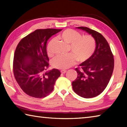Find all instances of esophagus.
<instances>
[{"label":"esophagus","mask_w":127,"mask_h":127,"mask_svg":"<svg viewBox=\"0 0 127 127\" xmlns=\"http://www.w3.org/2000/svg\"><path fill=\"white\" fill-rule=\"evenodd\" d=\"M66 72V70H64V69L61 70V72L62 73V74H64V73H65Z\"/></svg>","instance_id":"esophagus-1"}]
</instances>
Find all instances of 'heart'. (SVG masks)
Returning <instances> with one entry per match:
<instances>
[{
	"label": "heart",
	"mask_w": 127,
	"mask_h": 127,
	"mask_svg": "<svg viewBox=\"0 0 127 127\" xmlns=\"http://www.w3.org/2000/svg\"><path fill=\"white\" fill-rule=\"evenodd\" d=\"M66 44H69V50L72 53L59 54L53 59L52 65L58 69H67L73 65L76 59L79 62L87 61L93 54L96 48L95 38L90 35L81 36V33L75 30H64L58 36ZM53 41H51V42ZM48 50L51 54L50 44Z\"/></svg>",
	"instance_id": "heart-1"
}]
</instances>
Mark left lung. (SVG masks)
<instances>
[{"label": "left lung", "instance_id": "8db88e82", "mask_svg": "<svg viewBox=\"0 0 127 127\" xmlns=\"http://www.w3.org/2000/svg\"><path fill=\"white\" fill-rule=\"evenodd\" d=\"M76 28L91 35L96 45L91 57L75 69L77 77L72 82L73 90L81 97H94L108 85L113 72L114 59L108 42L101 34L86 27Z\"/></svg>", "mask_w": 127, "mask_h": 127}]
</instances>
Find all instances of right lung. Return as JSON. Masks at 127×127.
<instances>
[{"instance_id":"add662e5","label":"right lung","mask_w":127,"mask_h":127,"mask_svg":"<svg viewBox=\"0 0 127 127\" xmlns=\"http://www.w3.org/2000/svg\"><path fill=\"white\" fill-rule=\"evenodd\" d=\"M61 29L36 30L18 43L15 50L13 69L15 79L23 91L31 97L43 98L53 91L61 76L57 69L45 72L49 67L48 40Z\"/></svg>"}]
</instances>
